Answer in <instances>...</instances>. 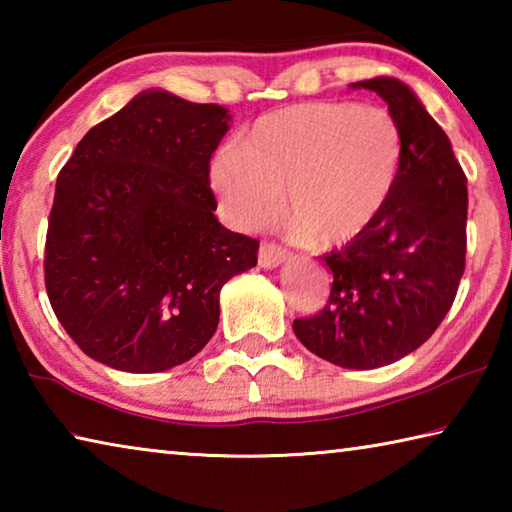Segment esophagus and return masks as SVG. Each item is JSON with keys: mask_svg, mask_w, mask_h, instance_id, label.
Masks as SVG:
<instances>
[{"mask_svg": "<svg viewBox=\"0 0 512 512\" xmlns=\"http://www.w3.org/2000/svg\"><path fill=\"white\" fill-rule=\"evenodd\" d=\"M257 262L262 268H277L280 264L287 262V250H282L280 246H273V244H262Z\"/></svg>", "mask_w": 512, "mask_h": 512, "instance_id": "obj_1", "label": "esophagus"}]
</instances>
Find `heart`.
I'll use <instances>...</instances> for the list:
<instances>
[{
	"label": "heart",
	"instance_id": "b5f03b06",
	"mask_svg": "<svg viewBox=\"0 0 512 512\" xmlns=\"http://www.w3.org/2000/svg\"><path fill=\"white\" fill-rule=\"evenodd\" d=\"M404 135L384 108L352 101L296 103L259 117L239 144L210 160V187L237 228L280 210L296 237L341 248L375 225L400 183Z\"/></svg>",
	"mask_w": 512,
	"mask_h": 512
}]
</instances>
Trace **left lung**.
<instances>
[{
    "label": "left lung",
    "mask_w": 512,
    "mask_h": 512,
    "mask_svg": "<svg viewBox=\"0 0 512 512\" xmlns=\"http://www.w3.org/2000/svg\"><path fill=\"white\" fill-rule=\"evenodd\" d=\"M350 88L377 92L400 124V183L366 235L320 259L334 275L329 302L293 320V332L334 366L370 370L418 350L452 307L465 271L467 178L409 85L375 76Z\"/></svg>",
    "instance_id": "8db88e82"
}]
</instances>
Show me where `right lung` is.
Masks as SVG:
<instances>
[{
	"label": "right lung",
	"instance_id": "obj_1",
	"mask_svg": "<svg viewBox=\"0 0 512 512\" xmlns=\"http://www.w3.org/2000/svg\"><path fill=\"white\" fill-rule=\"evenodd\" d=\"M230 112L144 90L76 144L49 214L45 284L74 343L103 366L162 372L219 325L223 284L255 239L214 216L210 160Z\"/></svg>",
	"mask_w": 512,
	"mask_h": 512
}]
</instances>
